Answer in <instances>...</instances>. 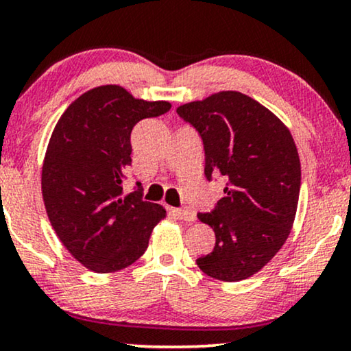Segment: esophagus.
<instances>
[{
  "mask_svg": "<svg viewBox=\"0 0 351 351\" xmlns=\"http://www.w3.org/2000/svg\"><path fill=\"white\" fill-rule=\"evenodd\" d=\"M171 214L175 217H178V219L184 220V221H194L196 220V214H194L193 210H189V208H171Z\"/></svg>",
  "mask_w": 351,
  "mask_h": 351,
  "instance_id": "1",
  "label": "esophagus"
}]
</instances>
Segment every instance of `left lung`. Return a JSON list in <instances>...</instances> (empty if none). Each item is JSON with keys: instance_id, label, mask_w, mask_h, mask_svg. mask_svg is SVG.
<instances>
[{"instance_id": "8db88e82", "label": "left lung", "mask_w": 351, "mask_h": 351, "mask_svg": "<svg viewBox=\"0 0 351 351\" xmlns=\"http://www.w3.org/2000/svg\"><path fill=\"white\" fill-rule=\"evenodd\" d=\"M176 113L201 136L206 178L228 181L214 210L197 214L214 228L215 246L196 263L217 280H245L277 254L293 227L301 186L293 137L270 110L241 92H219Z\"/></svg>"}]
</instances>
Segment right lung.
<instances>
[{
  "label": "right lung",
  "mask_w": 351,
  "mask_h": 351,
  "mask_svg": "<svg viewBox=\"0 0 351 351\" xmlns=\"http://www.w3.org/2000/svg\"><path fill=\"white\" fill-rule=\"evenodd\" d=\"M171 108L100 86L71 104L56 123L42 170V194L58 238L82 265L117 272L144 254L152 228L167 215L143 201L141 183L123 193L131 165V131Z\"/></svg>",
  "instance_id": "obj_1"
}]
</instances>
